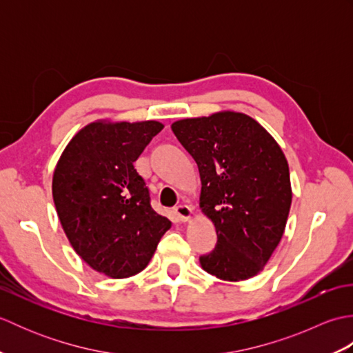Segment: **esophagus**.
Listing matches in <instances>:
<instances>
[{
	"mask_svg": "<svg viewBox=\"0 0 353 353\" xmlns=\"http://www.w3.org/2000/svg\"><path fill=\"white\" fill-rule=\"evenodd\" d=\"M191 214H192L191 208H190V206H186V205H179V206H176V208H174V215L177 216V220H179V221H186V220H190Z\"/></svg>",
	"mask_w": 353,
	"mask_h": 353,
	"instance_id": "esophagus-1",
	"label": "esophagus"
}]
</instances>
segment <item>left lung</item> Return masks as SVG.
Listing matches in <instances>:
<instances>
[{
	"instance_id": "8db88e82",
	"label": "left lung",
	"mask_w": 353,
	"mask_h": 353,
	"mask_svg": "<svg viewBox=\"0 0 353 353\" xmlns=\"http://www.w3.org/2000/svg\"><path fill=\"white\" fill-rule=\"evenodd\" d=\"M171 129L197 163L200 208L216 230L215 249L201 254V267L223 281L256 276L281 241L291 206L281 147L236 112L181 119Z\"/></svg>"
}]
</instances>
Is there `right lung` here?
I'll return each instance as SVG.
<instances>
[{
  "instance_id": "add662e5",
  "label": "right lung",
  "mask_w": 353,
  "mask_h": 353,
  "mask_svg": "<svg viewBox=\"0 0 353 353\" xmlns=\"http://www.w3.org/2000/svg\"><path fill=\"white\" fill-rule=\"evenodd\" d=\"M162 129L157 121L89 124L66 145L52 176L56 211L74 250L115 279L144 270L171 228L133 165Z\"/></svg>"
}]
</instances>
